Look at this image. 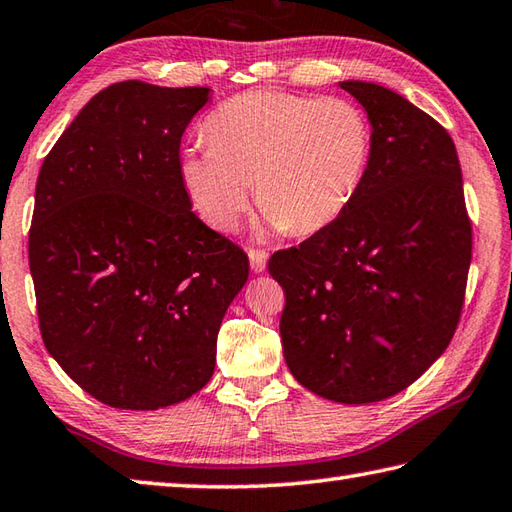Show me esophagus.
Listing matches in <instances>:
<instances>
[{
	"instance_id": "34e87169",
	"label": "esophagus",
	"mask_w": 512,
	"mask_h": 512,
	"mask_svg": "<svg viewBox=\"0 0 512 512\" xmlns=\"http://www.w3.org/2000/svg\"><path fill=\"white\" fill-rule=\"evenodd\" d=\"M267 252L265 249H249V265H252V272L260 274L267 269Z\"/></svg>"
}]
</instances>
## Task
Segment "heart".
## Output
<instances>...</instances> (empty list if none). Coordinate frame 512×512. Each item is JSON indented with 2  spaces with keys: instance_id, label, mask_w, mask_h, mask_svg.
Wrapping results in <instances>:
<instances>
[{
  "instance_id": "1",
  "label": "heart",
  "mask_w": 512,
  "mask_h": 512,
  "mask_svg": "<svg viewBox=\"0 0 512 512\" xmlns=\"http://www.w3.org/2000/svg\"><path fill=\"white\" fill-rule=\"evenodd\" d=\"M207 142L182 151L180 180L200 218L234 229L252 182L265 223L316 234L352 205L368 171L372 131L359 106L281 91H247L207 118Z\"/></svg>"
}]
</instances>
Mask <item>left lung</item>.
Returning a JSON list of instances; mask_svg holds the SVG:
<instances>
[{
	"instance_id": "left-lung-1",
	"label": "left lung",
	"mask_w": 512,
	"mask_h": 512,
	"mask_svg": "<svg viewBox=\"0 0 512 512\" xmlns=\"http://www.w3.org/2000/svg\"><path fill=\"white\" fill-rule=\"evenodd\" d=\"M372 127L359 194L330 227L269 258L294 379L347 406L406 390L446 350L472 256L455 142L381 84L347 80Z\"/></svg>"
}]
</instances>
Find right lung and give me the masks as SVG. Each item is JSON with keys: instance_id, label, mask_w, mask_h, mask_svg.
<instances>
[{"instance_id": "obj_1", "label": "right lung", "mask_w": 512, "mask_h": 512, "mask_svg": "<svg viewBox=\"0 0 512 512\" xmlns=\"http://www.w3.org/2000/svg\"><path fill=\"white\" fill-rule=\"evenodd\" d=\"M207 86L111 84L35 187L28 265L48 354L91 397L158 410L205 388L247 254L191 211L180 140Z\"/></svg>"}]
</instances>
